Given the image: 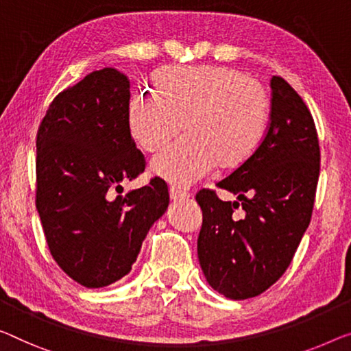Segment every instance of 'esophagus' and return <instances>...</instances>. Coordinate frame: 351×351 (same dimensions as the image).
<instances>
[{
    "label": "esophagus",
    "instance_id": "34e87169",
    "mask_svg": "<svg viewBox=\"0 0 351 351\" xmlns=\"http://www.w3.org/2000/svg\"><path fill=\"white\" fill-rule=\"evenodd\" d=\"M187 197H189V192L176 189V187H170V198L173 202H182Z\"/></svg>",
    "mask_w": 351,
    "mask_h": 351
}]
</instances>
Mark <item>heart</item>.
Listing matches in <instances>:
<instances>
[{
    "instance_id": "1",
    "label": "heart",
    "mask_w": 351,
    "mask_h": 351,
    "mask_svg": "<svg viewBox=\"0 0 351 351\" xmlns=\"http://www.w3.org/2000/svg\"><path fill=\"white\" fill-rule=\"evenodd\" d=\"M137 90L128 104L134 142L146 153L165 148L181 123L186 135L153 160V171L178 187L200 181L216 164L238 169L257 153L269 123L265 86L232 67L176 66Z\"/></svg>"
}]
</instances>
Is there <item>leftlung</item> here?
<instances>
[{"mask_svg": "<svg viewBox=\"0 0 351 351\" xmlns=\"http://www.w3.org/2000/svg\"><path fill=\"white\" fill-rule=\"evenodd\" d=\"M318 175L320 145L312 114L300 94L274 75L263 143L216 182L238 200L223 202L214 189L195 195L203 213L198 260L214 290L247 300L280 279L309 227Z\"/></svg>", "mask_w": 351, "mask_h": 351, "instance_id": "1", "label": "left lung"}]
</instances>
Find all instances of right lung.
I'll return each instance as SVG.
<instances>
[{
    "label": "right lung",
    "instance_id": "1",
    "mask_svg": "<svg viewBox=\"0 0 351 351\" xmlns=\"http://www.w3.org/2000/svg\"><path fill=\"white\" fill-rule=\"evenodd\" d=\"M129 80L106 67L66 88L36 135V208L51 257L86 289L129 273L153 223L169 206L160 178L113 197L146 162L128 125Z\"/></svg>",
    "mask_w": 351,
    "mask_h": 351
}]
</instances>
